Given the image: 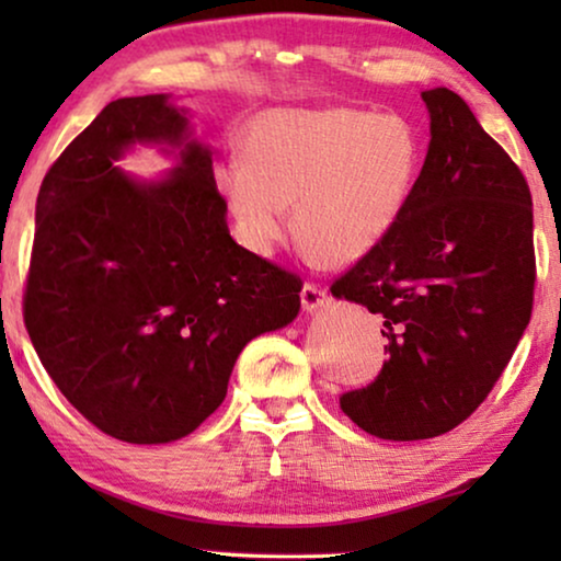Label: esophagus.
Instances as JSON below:
<instances>
[{"label":"esophagus","mask_w":561,"mask_h":561,"mask_svg":"<svg viewBox=\"0 0 561 561\" xmlns=\"http://www.w3.org/2000/svg\"><path fill=\"white\" fill-rule=\"evenodd\" d=\"M324 301H327V294L317 286V283H306L301 288V304L306 311H317L319 306H324Z\"/></svg>","instance_id":"1"}]
</instances>
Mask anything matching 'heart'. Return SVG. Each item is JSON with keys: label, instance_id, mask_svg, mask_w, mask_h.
I'll return each mask as SVG.
<instances>
[{"label": "heart", "instance_id": "heart-1", "mask_svg": "<svg viewBox=\"0 0 561 561\" xmlns=\"http://www.w3.org/2000/svg\"><path fill=\"white\" fill-rule=\"evenodd\" d=\"M421 137L403 114L347 106L271 110L244 158L217 168L242 244L271 255L296 206V237L319 263L347 265L390 234L416 186Z\"/></svg>", "mask_w": 561, "mask_h": 561}]
</instances>
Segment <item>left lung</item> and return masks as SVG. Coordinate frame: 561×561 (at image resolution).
I'll return each instance as SVG.
<instances>
[{"instance_id": "1", "label": "left lung", "mask_w": 561, "mask_h": 561, "mask_svg": "<svg viewBox=\"0 0 561 561\" xmlns=\"http://www.w3.org/2000/svg\"><path fill=\"white\" fill-rule=\"evenodd\" d=\"M432 142L401 219L332 283L382 319L388 359L340 405L367 434L432 439L472 416L534 309L531 191L449 89L424 91Z\"/></svg>"}]
</instances>
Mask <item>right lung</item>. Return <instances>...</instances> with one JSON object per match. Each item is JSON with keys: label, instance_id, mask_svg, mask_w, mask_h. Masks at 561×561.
Segmentation results:
<instances>
[{"label": "right lung", "instance_id": "1", "mask_svg": "<svg viewBox=\"0 0 561 561\" xmlns=\"http://www.w3.org/2000/svg\"><path fill=\"white\" fill-rule=\"evenodd\" d=\"M165 94L127 96L60 152L35 206L22 317L66 401L99 432L165 444L204 424L240 352L290 324L301 278L229 237L211 150ZM135 141L182 148L163 182L113 160Z\"/></svg>", "mask_w": 561, "mask_h": 561}]
</instances>
